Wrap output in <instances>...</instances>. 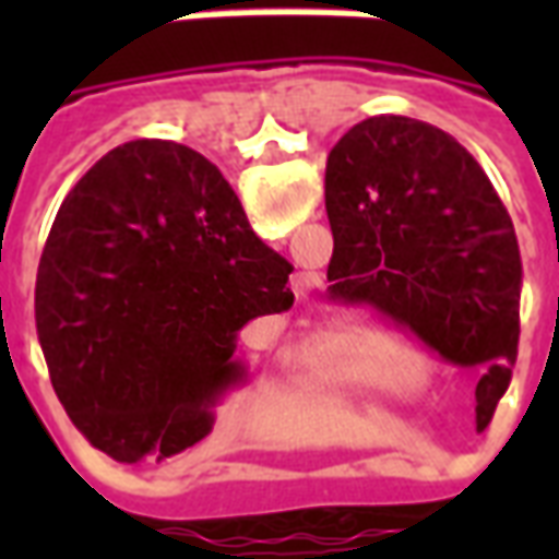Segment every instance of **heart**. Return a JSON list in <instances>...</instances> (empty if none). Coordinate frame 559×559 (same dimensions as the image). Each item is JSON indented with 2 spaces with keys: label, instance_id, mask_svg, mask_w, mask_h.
Here are the masks:
<instances>
[{
  "label": "heart",
  "instance_id": "obj_1",
  "mask_svg": "<svg viewBox=\"0 0 559 559\" xmlns=\"http://www.w3.org/2000/svg\"><path fill=\"white\" fill-rule=\"evenodd\" d=\"M416 356L404 332L389 326L341 329L320 347L317 368L329 380L356 386H395L411 377Z\"/></svg>",
  "mask_w": 559,
  "mask_h": 559
}]
</instances>
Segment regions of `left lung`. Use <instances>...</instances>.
<instances>
[{"mask_svg": "<svg viewBox=\"0 0 559 559\" xmlns=\"http://www.w3.org/2000/svg\"><path fill=\"white\" fill-rule=\"evenodd\" d=\"M329 296L411 326L457 368H476V431L518 356L521 251L476 158L440 128L371 116L326 160Z\"/></svg>", "mask_w": 559, "mask_h": 559, "instance_id": "8db88e82", "label": "left lung"}]
</instances>
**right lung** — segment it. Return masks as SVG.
I'll return each instance as SVG.
<instances>
[{
  "mask_svg": "<svg viewBox=\"0 0 559 559\" xmlns=\"http://www.w3.org/2000/svg\"><path fill=\"white\" fill-rule=\"evenodd\" d=\"M293 266L257 239L230 182L173 140L110 148L56 212L35 326L68 419L122 464L200 443L254 317L290 311Z\"/></svg>",
  "mask_w": 559,
  "mask_h": 559,
  "instance_id": "right-lung-1",
  "label": "right lung"
}]
</instances>
